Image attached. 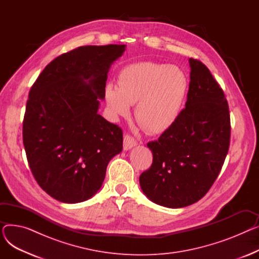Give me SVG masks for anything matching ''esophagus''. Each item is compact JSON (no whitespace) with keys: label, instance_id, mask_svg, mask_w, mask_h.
<instances>
[{"label":"esophagus","instance_id":"obj_1","mask_svg":"<svg viewBox=\"0 0 259 259\" xmlns=\"http://www.w3.org/2000/svg\"><path fill=\"white\" fill-rule=\"evenodd\" d=\"M138 145V142L135 141L130 135H125L124 137V150H130L133 147H135Z\"/></svg>","mask_w":259,"mask_h":259}]
</instances>
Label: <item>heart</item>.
<instances>
[{
  "label": "heart",
  "mask_w": 259,
  "mask_h": 259,
  "mask_svg": "<svg viewBox=\"0 0 259 259\" xmlns=\"http://www.w3.org/2000/svg\"><path fill=\"white\" fill-rule=\"evenodd\" d=\"M118 87L109 83L105 89L108 111L114 118L128 116L137 103L135 118L149 133L160 134L179 119L189 92V78L180 67L150 61L125 66Z\"/></svg>",
  "instance_id": "obj_1"
}]
</instances>
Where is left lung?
Listing matches in <instances>:
<instances>
[{
  "instance_id": "left-lung-1",
  "label": "left lung",
  "mask_w": 259,
  "mask_h": 259,
  "mask_svg": "<svg viewBox=\"0 0 259 259\" xmlns=\"http://www.w3.org/2000/svg\"><path fill=\"white\" fill-rule=\"evenodd\" d=\"M186 108L159 139L148 143L150 169L140 176L144 194L167 208L192 205L219 176L230 145V114L225 93L200 61L189 59Z\"/></svg>"
}]
</instances>
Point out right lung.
Returning a JSON list of instances; mask_svg holds the SVG:
<instances>
[{
    "instance_id": "obj_1",
    "label": "right lung",
    "mask_w": 259,
    "mask_h": 259,
    "mask_svg": "<svg viewBox=\"0 0 259 259\" xmlns=\"http://www.w3.org/2000/svg\"><path fill=\"white\" fill-rule=\"evenodd\" d=\"M126 45L81 46L54 59L32 85L23 143L38 186L66 203L91 198L122 150V131L98 113L108 72Z\"/></svg>"
}]
</instances>
